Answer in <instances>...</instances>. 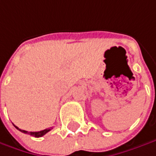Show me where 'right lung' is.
<instances>
[{
	"mask_svg": "<svg viewBox=\"0 0 156 156\" xmlns=\"http://www.w3.org/2000/svg\"><path fill=\"white\" fill-rule=\"evenodd\" d=\"M15 126V125H14ZM15 128L17 129H19L20 131H21L23 133H28V134H30L31 136H34L35 137H40V136H43L44 135H45L47 132H49L50 130L52 129V128H51V129H44V130H41V131H37V132H27V131H26V130H22L20 129H19L17 126H15Z\"/></svg>",
	"mask_w": 156,
	"mask_h": 156,
	"instance_id": "obj_1",
	"label": "right lung"
}]
</instances>
